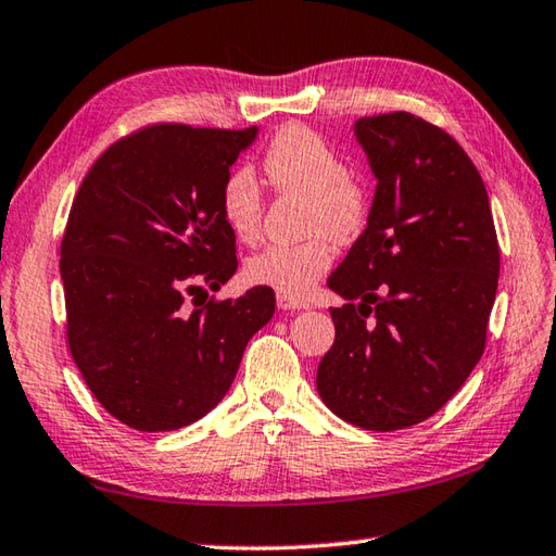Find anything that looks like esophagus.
<instances>
[{"label":"esophagus","mask_w":556,"mask_h":556,"mask_svg":"<svg viewBox=\"0 0 556 556\" xmlns=\"http://www.w3.org/2000/svg\"><path fill=\"white\" fill-rule=\"evenodd\" d=\"M277 306L281 308V312H301V308H308L306 301L289 296V294H277Z\"/></svg>","instance_id":"obj_1"}]
</instances>
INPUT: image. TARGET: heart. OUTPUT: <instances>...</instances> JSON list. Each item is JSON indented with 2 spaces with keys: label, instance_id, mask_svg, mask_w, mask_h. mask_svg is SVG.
Returning a JSON list of instances; mask_svg holds the SVG:
<instances>
[{
  "label": "heart",
  "instance_id": "1",
  "mask_svg": "<svg viewBox=\"0 0 556 556\" xmlns=\"http://www.w3.org/2000/svg\"><path fill=\"white\" fill-rule=\"evenodd\" d=\"M262 164L277 191L306 195V232L316 235L299 244H269L260 250L248 260L244 275L252 285L301 299L331 267L333 242L327 236L345 242L363 232L370 215L368 195L348 176L343 156L316 131L301 125L279 129ZM220 213L235 238L242 242L257 238L262 193L250 168H232L225 176Z\"/></svg>",
  "mask_w": 556,
  "mask_h": 556
}]
</instances>
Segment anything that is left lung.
<instances>
[{"label":"left lung","instance_id":"1","mask_svg":"<svg viewBox=\"0 0 556 556\" xmlns=\"http://www.w3.org/2000/svg\"><path fill=\"white\" fill-rule=\"evenodd\" d=\"M375 195L368 225L328 277L336 341L316 390L370 431L429 419L481 361L501 250L483 178L444 129L409 115L361 117Z\"/></svg>","mask_w":556,"mask_h":556}]
</instances>
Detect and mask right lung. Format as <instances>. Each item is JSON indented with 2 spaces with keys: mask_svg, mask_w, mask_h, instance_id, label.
<instances>
[{
  "mask_svg": "<svg viewBox=\"0 0 556 556\" xmlns=\"http://www.w3.org/2000/svg\"><path fill=\"white\" fill-rule=\"evenodd\" d=\"M257 135L154 125L112 144L80 184L61 242L68 345L122 425L172 431L205 417L275 316L269 287L208 301L238 269L220 186Z\"/></svg>",
  "mask_w": 556,
  "mask_h": 556,
  "instance_id": "1",
  "label": "right lung"
}]
</instances>
